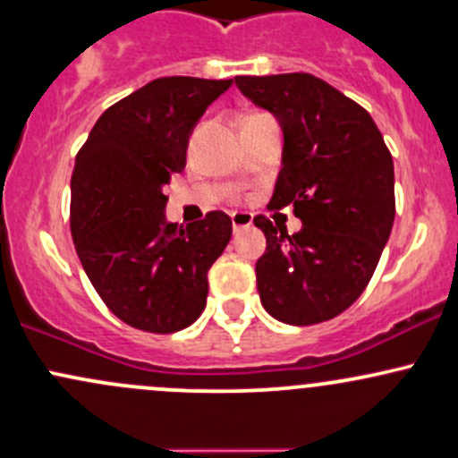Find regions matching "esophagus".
Returning a JSON list of instances; mask_svg holds the SVG:
<instances>
[{"instance_id":"esophagus-1","label":"esophagus","mask_w":458,"mask_h":458,"mask_svg":"<svg viewBox=\"0 0 458 458\" xmlns=\"http://www.w3.org/2000/svg\"><path fill=\"white\" fill-rule=\"evenodd\" d=\"M230 219H233V228L234 230H243V228H250L252 225V213H233L230 215Z\"/></svg>"}]
</instances>
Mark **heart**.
<instances>
[{
  "label": "heart",
  "instance_id": "b5f03b06",
  "mask_svg": "<svg viewBox=\"0 0 458 458\" xmlns=\"http://www.w3.org/2000/svg\"><path fill=\"white\" fill-rule=\"evenodd\" d=\"M250 117H259V114H250ZM250 117H245V119H250Z\"/></svg>",
  "mask_w": 458,
  "mask_h": 458
}]
</instances>
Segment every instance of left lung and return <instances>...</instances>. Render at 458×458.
I'll use <instances>...</instances> for the list:
<instances>
[{
    "label": "left lung",
    "instance_id": "1",
    "mask_svg": "<svg viewBox=\"0 0 458 458\" xmlns=\"http://www.w3.org/2000/svg\"><path fill=\"white\" fill-rule=\"evenodd\" d=\"M284 132L283 169L267 208L293 206L302 230L256 215L267 250L256 260L265 310L291 326L321 324L359 300L395 219L394 158L371 114L310 73L237 75Z\"/></svg>",
    "mask_w": 458,
    "mask_h": 458
}]
</instances>
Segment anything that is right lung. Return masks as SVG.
Masks as SVG:
<instances>
[{
  "instance_id": "1",
  "label": "right lung",
  "mask_w": 458,
  "mask_h": 458,
  "mask_svg": "<svg viewBox=\"0 0 458 458\" xmlns=\"http://www.w3.org/2000/svg\"><path fill=\"white\" fill-rule=\"evenodd\" d=\"M233 80L172 75L106 108L75 156L69 224L80 263L113 315L169 335L202 315L208 269L233 237L221 210L165 224V187L187 165L189 134Z\"/></svg>"
}]
</instances>
